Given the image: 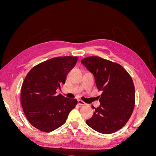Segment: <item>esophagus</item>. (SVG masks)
Masks as SVG:
<instances>
[{"label":"esophagus","mask_w":156,"mask_h":156,"mask_svg":"<svg viewBox=\"0 0 156 156\" xmlns=\"http://www.w3.org/2000/svg\"><path fill=\"white\" fill-rule=\"evenodd\" d=\"M77 103H78V105H87L86 103H84V101H83L82 100H77Z\"/></svg>","instance_id":"obj_1"}]
</instances>
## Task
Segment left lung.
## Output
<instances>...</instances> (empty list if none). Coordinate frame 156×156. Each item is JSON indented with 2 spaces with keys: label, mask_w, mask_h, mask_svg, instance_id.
<instances>
[{
  "label": "left lung",
  "mask_w": 156,
  "mask_h": 156,
  "mask_svg": "<svg viewBox=\"0 0 156 156\" xmlns=\"http://www.w3.org/2000/svg\"><path fill=\"white\" fill-rule=\"evenodd\" d=\"M81 64L94 76L101 91L100 105L94 108L87 124L103 134L120 129L128 121L135 106V87L131 77L121 65L99 56H89Z\"/></svg>",
  "instance_id": "1"
}]
</instances>
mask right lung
<instances>
[{
	"label": "right lung",
	"instance_id": "right-lung-1",
	"mask_svg": "<svg viewBox=\"0 0 156 156\" xmlns=\"http://www.w3.org/2000/svg\"><path fill=\"white\" fill-rule=\"evenodd\" d=\"M76 56H58L36 65L23 83L21 103L27 120L36 128L51 132L62 126L77 105L75 99L56 94L77 63Z\"/></svg>",
	"mask_w": 156,
	"mask_h": 156
}]
</instances>
